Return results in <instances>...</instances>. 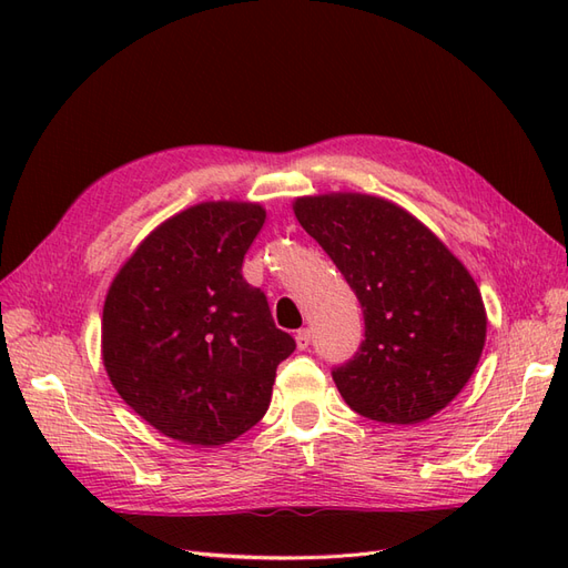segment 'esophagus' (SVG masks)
<instances>
[{
	"instance_id": "esophagus-1",
	"label": "esophagus",
	"mask_w": 568,
	"mask_h": 568,
	"mask_svg": "<svg viewBox=\"0 0 568 568\" xmlns=\"http://www.w3.org/2000/svg\"><path fill=\"white\" fill-rule=\"evenodd\" d=\"M296 346H298V351H305L307 346H311V329L296 332Z\"/></svg>"
}]
</instances>
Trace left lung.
Here are the masks:
<instances>
[{"instance_id":"obj_1","label":"left lung","mask_w":568,"mask_h":568,"mask_svg":"<svg viewBox=\"0 0 568 568\" xmlns=\"http://www.w3.org/2000/svg\"><path fill=\"white\" fill-rule=\"evenodd\" d=\"M294 213L363 305L365 341L332 372L343 400L384 424H419L448 407L486 346V307L469 270L382 196H301Z\"/></svg>"}]
</instances>
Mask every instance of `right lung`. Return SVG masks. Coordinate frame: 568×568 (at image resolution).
<instances>
[{
    "label": "right lung",
    "mask_w": 568,
    "mask_h": 568,
    "mask_svg": "<svg viewBox=\"0 0 568 568\" xmlns=\"http://www.w3.org/2000/svg\"><path fill=\"white\" fill-rule=\"evenodd\" d=\"M261 203L205 201L153 230L113 277L101 357L136 415L186 445L230 443L263 419L296 341L244 274Z\"/></svg>",
    "instance_id": "1"
}]
</instances>
